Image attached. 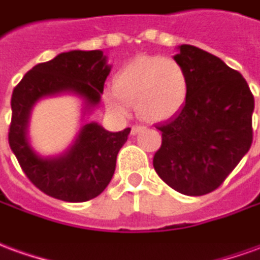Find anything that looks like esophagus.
I'll use <instances>...</instances> for the list:
<instances>
[{
    "instance_id": "34e87169",
    "label": "esophagus",
    "mask_w": 260,
    "mask_h": 260,
    "mask_svg": "<svg viewBox=\"0 0 260 260\" xmlns=\"http://www.w3.org/2000/svg\"><path fill=\"white\" fill-rule=\"evenodd\" d=\"M143 129H145V126H142V125H134V126L131 128V134H132V135H136V134H139V132Z\"/></svg>"
}]
</instances>
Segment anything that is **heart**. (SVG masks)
Returning <instances> with one entry per match:
<instances>
[{
  "label": "heart",
  "mask_w": 260,
  "mask_h": 260,
  "mask_svg": "<svg viewBox=\"0 0 260 260\" xmlns=\"http://www.w3.org/2000/svg\"><path fill=\"white\" fill-rule=\"evenodd\" d=\"M115 90L105 92L108 110L126 115L135 107L148 122L176 115L186 104L188 77L179 61L163 56H141L126 63L114 79Z\"/></svg>",
  "instance_id": "b5f03b06"
}]
</instances>
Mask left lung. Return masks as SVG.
Instances as JSON below:
<instances>
[{
	"mask_svg": "<svg viewBox=\"0 0 260 260\" xmlns=\"http://www.w3.org/2000/svg\"><path fill=\"white\" fill-rule=\"evenodd\" d=\"M174 60L188 77L180 111L157 125L161 145L153 168L161 180L186 196L218 188L249 150L255 100L246 80L214 54L181 45Z\"/></svg>",
	"mask_w": 260,
	"mask_h": 260,
	"instance_id": "left-lung-1",
	"label": "left lung"
}]
</instances>
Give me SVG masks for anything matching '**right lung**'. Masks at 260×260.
Wrapping results in <instances>:
<instances>
[{
	"mask_svg": "<svg viewBox=\"0 0 260 260\" xmlns=\"http://www.w3.org/2000/svg\"><path fill=\"white\" fill-rule=\"evenodd\" d=\"M111 66L101 50H72L32 67L12 91L8 142L29 180L50 197L69 203L95 199L111 181L117 155L131 128L110 132L97 122L86 124L64 155L41 157L26 139L30 110L46 95L74 92L87 107L100 103Z\"/></svg>",
	"mask_w": 260,
	"mask_h": 260,
	"instance_id": "right-lung-1",
	"label": "right lung"
}]
</instances>
